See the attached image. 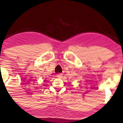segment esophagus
<instances>
[{
  "label": "esophagus",
  "mask_w": 123,
  "mask_h": 123,
  "mask_svg": "<svg viewBox=\"0 0 123 123\" xmlns=\"http://www.w3.org/2000/svg\"><path fill=\"white\" fill-rule=\"evenodd\" d=\"M57 77L58 78H61L62 76V73H59L58 74H57Z\"/></svg>",
  "instance_id": "obj_1"
}]
</instances>
